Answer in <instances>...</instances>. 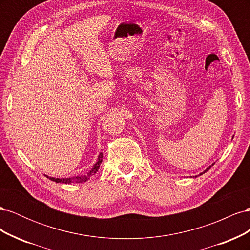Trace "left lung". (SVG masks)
Segmentation results:
<instances>
[{
    "mask_svg": "<svg viewBox=\"0 0 250 250\" xmlns=\"http://www.w3.org/2000/svg\"><path fill=\"white\" fill-rule=\"evenodd\" d=\"M213 165H214V164H213ZM213 165H211V166H213ZM211 166H210V167H211ZM210 167H208V169H207V170H206V171H204V172H203V173H206V172H207V171H208V170H209V169H210ZM203 173H200V175H201V174H203Z\"/></svg>",
    "mask_w": 250,
    "mask_h": 250,
    "instance_id": "8db88e82",
    "label": "left lung"
}]
</instances>
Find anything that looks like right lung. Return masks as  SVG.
<instances>
[{
  "instance_id": "add662e5",
  "label": "right lung",
  "mask_w": 250,
  "mask_h": 250,
  "mask_svg": "<svg viewBox=\"0 0 250 250\" xmlns=\"http://www.w3.org/2000/svg\"><path fill=\"white\" fill-rule=\"evenodd\" d=\"M102 153H100L99 157H98V161L95 164V166L93 167V169L90 170L86 175H81V176H76V177H69V178H54V177H49L47 176L49 179L55 181V183H62V184H80V183H85L86 180L89 179V177L94 175V174L99 170L100 168V164L102 163Z\"/></svg>"
}]
</instances>
